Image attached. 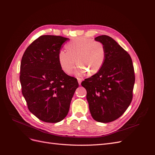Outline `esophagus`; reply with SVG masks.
<instances>
[{"label": "esophagus", "instance_id": "esophagus-1", "mask_svg": "<svg viewBox=\"0 0 155 155\" xmlns=\"http://www.w3.org/2000/svg\"><path fill=\"white\" fill-rule=\"evenodd\" d=\"M77 80H78V84H79V85H81V82H82V78H77Z\"/></svg>", "mask_w": 155, "mask_h": 155}]
</instances>
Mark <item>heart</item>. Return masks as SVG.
I'll return each instance as SVG.
<instances>
[{
  "mask_svg": "<svg viewBox=\"0 0 155 155\" xmlns=\"http://www.w3.org/2000/svg\"><path fill=\"white\" fill-rule=\"evenodd\" d=\"M67 51L60 50L58 61L61 69L70 74L75 67V59L78 64L75 73L81 75L87 71L88 75L98 72L106 59L104 45L97 41L84 38H77L66 45Z\"/></svg>",
  "mask_w": 155,
  "mask_h": 155,
  "instance_id": "heart-1",
  "label": "heart"
}]
</instances>
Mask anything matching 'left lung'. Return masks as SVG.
<instances>
[{
	"mask_svg": "<svg viewBox=\"0 0 155 155\" xmlns=\"http://www.w3.org/2000/svg\"><path fill=\"white\" fill-rule=\"evenodd\" d=\"M106 50L102 68L81 85L87 91V100L93 119L110 123L123 114L133 99L135 76L131 56L110 36L95 38Z\"/></svg>",
	"mask_w": 155,
	"mask_h": 155,
	"instance_id": "left-lung-1",
	"label": "left lung"
}]
</instances>
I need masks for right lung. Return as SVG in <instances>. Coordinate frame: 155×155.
I'll use <instances>...</instances> for the list:
<instances>
[{"instance_id":"1","label":"right lung","mask_w":155,"mask_h":155,"mask_svg":"<svg viewBox=\"0 0 155 155\" xmlns=\"http://www.w3.org/2000/svg\"><path fill=\"white\" fill-rule=\"evenodd\" d=\"M69 38L43 35L24 52L21 63L22 94L29 111L46 123H55L68 114L78 83L65 73L59 64L58 53Z\"/></svg>"}]
</instances>
